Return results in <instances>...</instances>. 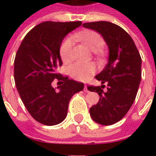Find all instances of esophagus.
<instances>
[{
	"mask_svg": "<svg viewBox=\"0 0 156 156\" xmlns=\"http://www.w3.org/2000/svg\"><path fill=\"white\" fill-rule=\"evenodd\" d=\"M84 92H86V93H88V92H89V90L88 89V86H87V85H84Z\"/></svg>",
	"mask_w": 156,
	"mask_h": 156,
	"instance_id": "esophagus-1",
	"label": "esophagus"
}]
</instances>
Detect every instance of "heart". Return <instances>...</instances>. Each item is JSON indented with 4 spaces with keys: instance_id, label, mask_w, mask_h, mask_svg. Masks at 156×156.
Listing matches in <instances>:
<instances>
[{
    "instance_id": "obj_1",
    "label": "heart",
    "mask_w": 156,
    "mask_h": 156,
    "mask_svg": "<svg viewBox=\"0 0 156 156\" xmlns=\"http://www.w3.org/2000/svg\"><path fill=\"white\" fill-rule=\"evenodd\" d=\"M76 37L84 42V44L90 50L94 51H99L105 45V41L98 32L94 31H85L80 32ZM74 44V38L68 37L62 42L60 46V56L64 62H69L72 60V51ZM69 74L72 78L78 81H85L91 77L96 71L95 65L92 62H77L72 64L69 68Z\"/></svg>"
}]
</instances>
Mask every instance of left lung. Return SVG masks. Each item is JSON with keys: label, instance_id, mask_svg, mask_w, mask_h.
<instances>
[{"label": "left lung", "instance_id": "obj_1", "mask_svg": "<svg viewBox=\"0 0 156 156\" xmlns=\"http://www.w3.org/2000/svg\"><path fill=\"white\" fill-rule=\"evenodd\" d=\"M83 27L98 32L108 48V63L95 78L101 87L88 89L100 96L93 105L90 116L102 125H111L122 119L133 105L141 80V58L133 39L124 29L109 22L83 23ZM107 83V91L101 89Z\"/></svg>", "mask_w": 156, "mask_h": 156}]
</instances>
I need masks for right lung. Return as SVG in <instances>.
I'll list each match as a JSON object with an SVG mask.
<instances>
[{"instance_id": "add662e5", "label": "right lung", "mask_w": 156, "mask_h": 156, "mask_svg": "<svg viewBox=\"0 0 156 156\" xmlns=\"http://www.w3.org/2000/svg\"><path fill=\"white\" fill-rule=\"evenodd\" d=\"M82 22H41L26 35L14 61L16 89L33 119L45 125L60 124L68 115L69 100L84 85L56 73L62 66L60 46ZM57 78L62 83L57 88L51 83Z\"/></svg>"}]
</instances>
